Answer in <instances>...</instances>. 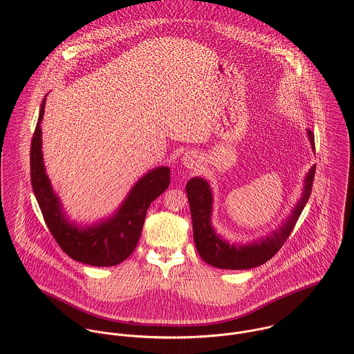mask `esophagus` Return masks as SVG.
Wrapping results in <instances>:
<instances>
[{"label": "esophagus", "instance_id": "obj_1", "mask_svg": "<svg viewBox=\"0 0 354 354\" xmlns=\"http://www.w3.org/2000/svg\"><path fill=\"white\" fill-rule=\"evenodd\" d=\"M198 162H200L198 156L194 151H186L182 157V164L187 168H196L198 165Z\"/></svg>", "mask_w": 354, "mask_h": 354}]
</instances>
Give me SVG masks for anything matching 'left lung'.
Returning <instances> with one entry per match:
<instances>
[{
	"label": "left lung",
	"mask_w": 354,
	"mask_h": 354,
	"mask_svg": "<svg viewBox=\"0 0 354 354\" xmlns=\"http://www.w3.org/2000/svg\"><path fill=\"white\" fill-rule=\"evenodd\" d=\"M306 135L315 153V135L309 129ZM315 172L316 165H312L304 178L301 197L291 208L287 219H283L281 225L265 237H258L245 244L229 241L216 232L212 225L214 192L211 185L203 176L192 178L186 185V193L193 222L194 244L203 261L214 268L226 270H245L266 263L279 252L295 227L310 197Z\"/></svg>",
	"instance_id": "8db88e82"
}]
</instances>
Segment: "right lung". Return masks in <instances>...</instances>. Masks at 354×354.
<instances>
[{
	"label": "right lung",
	"instance_id": "right-lung-1",
	"mask_svg": "<svg viewBox=\"0 0 354 354\" xmlns=\"http://www.w3.org/2000/svg\"><path fill=\"white\" fill-rule=\"evenodd\" d=\"M46 95L41 103L30 150V176L45 223L60 248L74 261L95 268L124 262L133 252L150 204L169 186V167H156L139 178L118 208L93 223L71 221L46 175L42 156L41 122Z\"/></svg>",
	"mask_w": 354,
	"mask_h": 354
}]
</instances>
